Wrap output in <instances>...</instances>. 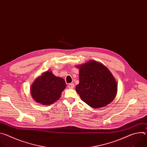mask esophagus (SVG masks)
Listing matches in <instances>:
<instances>
[{
	"label": "esophagus",
	"instance_id": "obj_1",
	"mask_svg": "<svg viewBox=\"0 0 147 147\" xmlns=\"http://www.w3.org/2000/svg\"><path fill=\"white\" fill-rule=\"evenodd\" d=\"M68 87L69 88H70V89H72V88H73L74 87V84H73V83H70V84H69L68 85Z\"/></svg>",
	"mask_w": 147,
	"mask_h": 147
}]
</instances>
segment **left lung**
Listing matches in <instances>:
<instances>
[{"mask_svg": "<svg viewBox=\"0 0 147 147\" xmlns=\"http://www.w3.org/2000/svg\"><path fill=\"white\" fill-rule=\"evenodd\" d=\"M76 67L79 69V84L76 90L84 102L92 108H99L113 101L117 86L106 66L91 60Z\"/></svg>", "mask_w": 147, "mask_h": 147, "instance_id": "1", "label": "left lung"}]
</instances>
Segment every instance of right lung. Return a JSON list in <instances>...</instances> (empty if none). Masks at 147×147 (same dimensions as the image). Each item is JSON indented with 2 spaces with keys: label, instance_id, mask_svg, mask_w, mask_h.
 I'll return each instance as SVG.
<instances>
[{
  "label": "right lung",
  "instance_id": "obj_1",
  "mask_svg": "<svg viewBox=\"0 0 147 147\" xmlns=\"http://www.w3.org/2000/svg\"><path fill=\"white\" fill-rule=\"evenodd\" d=\"M66 87L63 78L55 76L51 71H47L34 81L31 87V94L38 103L49 105L60 98Z\"/></svg>",
  "mask_w": 147,
  "mask_h": 147
}]
</instances>
